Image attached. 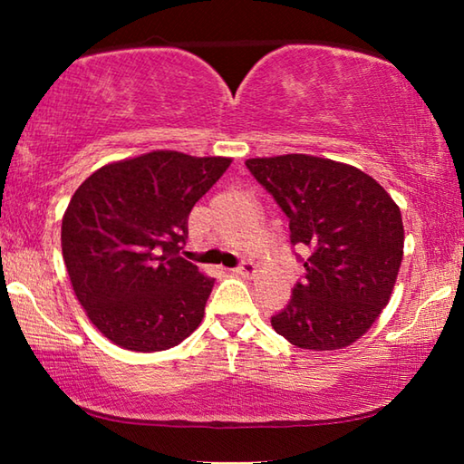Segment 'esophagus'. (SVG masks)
Segmentation results:
<instances>
[{
    "mask_svg": "<svg viewBox=\"0 0 464 464\" xmlns=\"http://www.w3.org/2000/svg\"><path fill=\"white\" fill-rule=\"evenodd\" d=\"M231 272H233V274H237V276H246V278H249V276H254V274H256V264H251V262H243L241 266H237V268H233Z\"/></svg>",
    "mask_w": 464,
    "mask_h": 464,
    "instance_id": "34e87169",
    "label": "esophagus"
}]
</instances>
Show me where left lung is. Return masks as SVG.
Here are the masks:
<instances>
[{
	"mask_svg": "<svg viewBox=\"0 0 464 464\" xmlns=\"http://www.w3.org/2000/svg\"><path fill=\"white\" fill-rule=\"evenodd\" d=\"M246 166L285 210L290 243L311 249L304 280L272 327L304 350L354 343L387 307L397 282L401 210L376 179L348 163L290 153Z\"/></svg>",
	"mask_w": 464,
	"mask_h": 464,
	"instance_id": "left-lung-1",
	"label": "left lung"
}]
</instances>
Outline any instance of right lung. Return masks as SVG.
Here are the masks:
<instances>
[{"mask_svg":"<svg viewBox=\"0 0 464 464\" xmlns=\"http://www.w3.org/2000/svg\"><path fill=\"white\" fill-rule=\"evenodd\" d=\"M231 157L151 151L108 163L69 200L61 247L73 293L110 342L161 352L204 317L215 278L179 257L188 217Z\"/></svg>","mask_w":464,"mask_h":464,"instance_id":"right-lung-1","label":"right lung"}]
</instances>
